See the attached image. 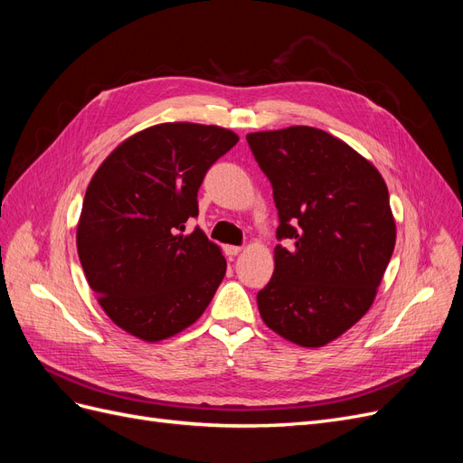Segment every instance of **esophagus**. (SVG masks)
Segmentation results:
<instances>
[{
	"instance_id": "1",
	"label": "esophagus",
	"mask_w": 463,
	"mask_h": 463,
	"mask_svg": "<svg viewBox=\"0 0 463 463\" xmlns=\"http://www.w3.org/2000/svg\"><path fill=\"white\" fill-rule=\"evenodd\" d=\"M240 250H241V247H235V245H226V247H223V253H226L228 259H233V257L240 255Z\"/></svg>"
}]
</instances>
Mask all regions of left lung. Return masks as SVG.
Wrapping results in <instances>:
<instances>
[{
  "instance_id": "8db88e82",
  "label": "left lung",
  "mask_w": 463,
  "mask_h": 463,
  "mask_svg": "<svg viewBox=\"0 0 463 463\" xmlns=\"http://www.w3.org/2000/svg\"><path fill=\"white\" fill-rule=\"evenodd\" d=\"M272 185L279 226L274 274L257 293L264 325L303 347L342 335L369 311L394 253L396 223L383 175L325 131L247 135Z\"/></svg>"
}]
</instances>
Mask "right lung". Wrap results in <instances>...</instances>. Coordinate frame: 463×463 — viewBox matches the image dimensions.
<instances>
[{"label":"right lung","instance_id":"add662e5","mask_svg":"<svg viewBox=\"0 0 463 463\" xmlns=\"http://www.w3.org/2000/svg\"><path fill=\"white\" fill-rule=\"evenodd\" d=\"M240 137L197 123L133 135L98 167L82 201L77 250L89 286L119 328L158 342L197 320L226 259L197 226V193Z\"/></svg>","mask_w":463,"mask_h":463}]
</instances>
